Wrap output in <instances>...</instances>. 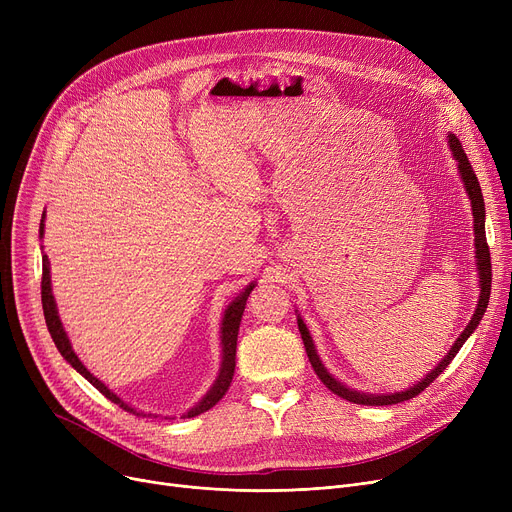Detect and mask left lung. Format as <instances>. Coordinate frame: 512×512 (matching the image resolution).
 I'll return each instance as SVG.
<instances>
[{
    "mask_svg": "<svg viewBox=\"0 0 512 512\" xmlns=\"http://www.w3.org/2000/svg\"><path fill=\"white\" fill-rule=\"evenodd\" d=\"M448 143H450V149L456 157V161H459V170H461V178L465 182V188L469 193V199H471V207H473V228H475V253H477V270H479V282H481V297H479V305L469 321V326L463 330V334L459 336V340L454 342V346L450 348V353L440 361V365L427 375L425 380H421L417 386L405 390V392H398V394H388V396H373V394H361V392H355V390H348L344 388L340 382H336L332 375L324 369V365H321L317 353H315V346L311 342V336L303 324V319H299V332H301V338L305 342V351H307V357L311 361V367L313 371L317 373V378L324 382V386L334 392L336 396L348 400V402H355V405H369V407H386V405H398V402H405V400H411L415 398L417 394H421L429 384H432L438 375L450 365V361L456 357V353L461 351V346L467 342V338L473 334V330L477 328V324L481 321L483 313H486L488 309V303H490V292H492V259H490V247H488V240H486V207H483V195H481V188H479V182H477V176L469 164V157L461 145V141L456 137H448Z\"/></svg>",
    "mask_w": 512,
    "mask_h": 512,
    "instance_id": "obj_1",
    "label": "left lung"
}]
</instances>
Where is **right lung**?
Listing matches in <instances>:
<instances>
[{"instance_id": "add662e5", "label": "right lung", "mask_w": 512, "mask_h": 512, "mask_svg": "<svg viewBox=\"0 0 512 512\" xmlns=\"http://www.w3.org/2000/svg\"><path fill=\"white\" fill-rule=\"evenodd\" d=\"M45 218V213H43ZM41 234H43V220H41ZM255 288V284H251L245 292L240 294V297L226 309L224 313V324H222V351H224V359H222V369H220V378L218 382L213 384V388L207 392V396L199 402V405L195 409L188 411L186 415L182 417H195V415H201L205 411H209L215 402L222 400V396L228 392L230 384H232V375H234V367H236V338H238V328H240V317H242V311H245V305H247V299L251 290ZM41 303H43V315H45V324H47V330L53 338V342H56L58 351L62 353V357L80 373L85 375V378L105 396L110 398L112 402H116V405H120L124 411H130L134 413L128 405H124V402L112 392L107 390V386H103L95 375L91 371H87V367L80 363V359L76 357V353L72 351V346L66 338V332L62 328V321L58 317V311H56V301H53V294H51V280H49V261H47V255H43V278H41Z\"/></svg>"}]
</instances>
